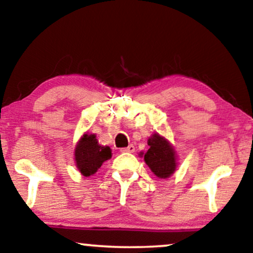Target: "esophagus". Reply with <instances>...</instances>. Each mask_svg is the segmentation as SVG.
<instances>
[{"mask_svg": "<svg viewBox=\"0 0 253 253\" xmlns=\"http://www.w3.org/2000/svg\"><path fill=\"white\" fill-rule=\"evenodd\" d=\"M134 150H135V147H134L133 145H129L128 147H126V148L121 149V152H123V153H133Z\"/></svg>", "mask_w": 253, "mask_h": 253, "instance_id": "obj_1", "label": "esophagus"}]
</instances>
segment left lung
I'll return each mask as SVG.
<instances>
[{
  "instance_id": "left-lung-1",
  "label": "left lung",
  "mask_w": 253,
  "mask_h": 253,
  "mask_svg": "<svg viewBox=\"0 0 253 253\" xmlns=\"http://www.w3.org/2000/svg\"><path fill=\"white\" fill-rule=\"evenodd\" d=\"M147 142L149 149L143 156L146 165L159 178L170 177L177 167V154L174 146L159 133L152 134ZM140 155H143V153H140Z\"/></svg>"
}]
</instances>
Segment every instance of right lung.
Listing matches in <instances>:
<instances>
[{
  "mask_svg": "<svg viewBox=\"0 0 253 253\" xmlns=\"http://www.w3.org/2000/svg\"><path fill=\"white\" fill-rule=\"evenodd\" d=\"M112 158L108 146L99 145L95 134L86 132L81 136L75 148V164L84 176H92L105 161Z\"/></svg>",
  "mask_w": 253,
  "mask_h": 253,
  "instance_id": "1",
  "label": "right lung"
}]
</instances>
